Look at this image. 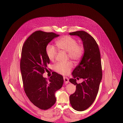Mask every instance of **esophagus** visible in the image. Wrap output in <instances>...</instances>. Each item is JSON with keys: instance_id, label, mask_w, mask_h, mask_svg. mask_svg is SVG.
<instances>
[{"instance_id": "1", "label": "esophagus", "mask_w": 123, "mask_h": 123, "mask_svg": "<svg viewBox=\"0 0 123 123\" xmlns=\"http://www.w3.org/2000/svg\"><path fill=\"white\" fill-rule=\"evenodd\" d=\"M63 80H64V83H65V84H67V83H69V79H68L67 77H63Z\"/></svg>"}]
</instances>
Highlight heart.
Wrapping results in <instances>:
<instances>
[{"instance_id":"obj_1","label":"heart","mask_w":123,"mask_h":123,"mask_svg":"<svg viewBox=\"0 0 123 123\" xmlns=\"http://www.w3.org/2000/svg\"><path fill=\"white\" fill-rule=\"evenodd\" d=\"M56 45L59 50L68 52V57L71 60L78 62L82 58L83 54V48L81 45L78 44L77 40L70 36H64L56 42ZM46 55L51 61H53L57 55V51L55 47L48 44L45 48ZM73 67L71 62L66 63L59 62L54 66V70L59 74L66 75L68 74Z\"/></svg>"}]
</instances>
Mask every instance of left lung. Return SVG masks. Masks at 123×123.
<instances>
[{
    "instance_id": "obj_1",
    "label": "left lung",
    "mask_w": 123,
    "mask_h": 123,
    "mask_svg": "<svg viewBox=\"0 0 123 123\" xmlns=\"http://www.w3.org/2000/svg\"><path fill=\"white\" fill-rule=\"evenodd\" d=\"M69 34L79 36L84 49L80 62L72 73L74 79L69 80L76 86L75 93L70 96V104L75 110L82 111L93 104L98 92L102 77L100 53L96 41L87 32L79 31ZM78 77L85 80L78 84L75 78Z\"/></svg>"
}]
</instances>
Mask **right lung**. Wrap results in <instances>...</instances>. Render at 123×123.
I'll return each instance as SVG.
<instances>
[{
  "label": "right lung",
  "instance_id": "add662e5",
  "mask_svg": "<svg viewBox=\"0 0 123 123\" xmlns=\"http://www.w3.org/2000/svg\"><path fill=\"white\" fill-rule=\"evenodd\" d=\"M59 35L36 31L26 40L22 49L20 70L25 92L30 101L42 110L55 103V93L63 83V77L55 72L48 80L43 76L50 63L46 46Z\"/></svg>",
  "mask_w": 123,
  "mask_h": 123
}]
</instances>
